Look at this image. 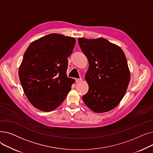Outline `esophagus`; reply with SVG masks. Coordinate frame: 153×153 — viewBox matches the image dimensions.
<instances>
[{
	"instance_id": "1",
	"label": "esophagus",
	"mask_w": 153,
	"mask_h": 153,
	"mask_svg": "<svg viewBox=\"0 0 153 153\" xmlns=\"http://www.w3.org/2000/svg\"><path fill=\"white\" fill-rule=\"evenodd\" d=\"M82 78H79V79H76V82H80L81 81H82Z\"/></svg>"
}]
</instances>
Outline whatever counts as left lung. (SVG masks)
Wrapping results in <instances>:
<instances>
[{
	"label": "left lung",
	"instance_id": "1",
	"mask_svg": "<svg viewBox=\"0 0 153 153\" xmlns=\"http://www.w3.org/2000/svg\"><path fill=\"white\" fill-rule=\"evenodd\" d=\"M78 42L89 63L85 76L89 91L83 95L84 102L96 113L114 109L124 97L130 81L123 50L103 38H79Z\"/></svg>",
	"mask_w": 153,
	"mask_h": 153
}]
</instances>
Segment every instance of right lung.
Instances as JSON below:
<instances>
[{
    "instance_id": "obj_1",
    "label": "right lung",
    "mask_w": 153,
    "mask_h": 153,
    "mask_svg": "<svg viewBox=\"0 0 153 153\" xmlns=\"http://www.w3.org/2000/svg\"><path fill=\"white\" fill-rule=\"evenodd\" d=\"M75 38L51 33L32 42L23 55L19 75L24 93L35 108L50 111L64 100L74 80L68 77V58Z\"/></svg>"
}]
</instances>
